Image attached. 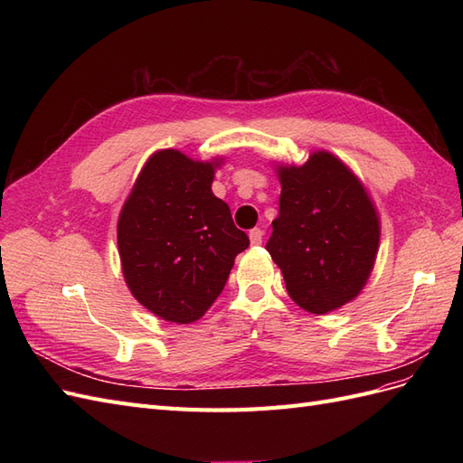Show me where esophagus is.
<instances>
[{
    "instance_id": "esophagus-1",
    "label": "esophagus",
    "mask_w": 463,
    "mask_h": 463,
    "mask_svg": "<svg viewBox=\"0 0 463 463\" xmlns=\"http://www.w3.org/2000/svg\"><path fill=\"white\" fill-rule=\"evenodd\" d=\"M262 235L264 232L260 228H255L249 232V240H250V245H260L262 243Z\"/></svg>"
}]
</instances>
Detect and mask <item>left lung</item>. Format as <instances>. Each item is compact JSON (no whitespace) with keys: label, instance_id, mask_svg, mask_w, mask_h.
I'll use <instances>...</instances> for the list:
<instances>
[{"label":"left lung","instance_id":"obj_1","mask_svg":"<svg viewBox=\"0 0 463 463\" xmlns=\"http://www.w3.org/2000/svg\"><path fill=\"white\" fill-rule=\"evenodd\" d=\"M279 213L266 250L301 309L326 315L354 301L374 269L381 218L352 167L328 150L276 164Z\"/></svg>","mask_w":463,"mask_h":463}]
</instances>
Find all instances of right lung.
<instances>
[{"instance_id": "obj_1", "label": "right lung", "mask_w": 463, "mask_h": 463, "mask_svg": "<svg viewBox=\"0 0 463 463\" xmlns=\"http://www.w3.org/2000/svg\"><path fill=\"white\" fill-rule=\"evenodd\" d=\"M222 164V156L203 162L175 148L156 150L121 206L118 250L125 284L162 320H199L249 247L230 206L213 193Z\"/></svg>"}]
</instances>
